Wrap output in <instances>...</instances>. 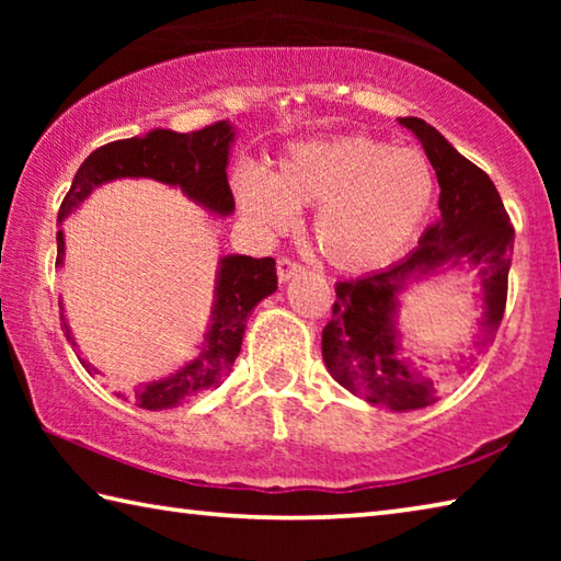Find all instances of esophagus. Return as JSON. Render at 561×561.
<instances>
[{
  "instance_id": "1",
  "label": "esophagus",
  "mask_w": 561,
  "mask_h": 561,
  "mask_svg": "<svg viewBox=\"0 0 561 561\" xmlns=\"http://www.w3.org/2000/svg\"><path fill=\"white\" fill-rule=\"evenodd\" d=\"M301 272H304L301 264H297V262H291V260H279L277 262V277H279L282 284H287L289 279L299 277Z\"/></svg>"
}]
</instances>
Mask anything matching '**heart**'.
Masks as SVG:
<instances>
[{"mask_svg":"<svg viewBox=\"0 0 561 561\" xmlns=\"http://www.w3.org/2000/svg\"><path fill=\"white\" fill-rule=\"evenodd\" d=\"M234 190L247 217L267 230H289L299 210L317 205L311 237L321 257L341 272H371L423 232L438 178L423 150L339 136L291 146L272 175L244 170Z\"/></svg>","mask_w":561,"mask_h":561,"instance_id":"heart-1","label":"heart"}]
</instances>
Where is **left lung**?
Returning a JSON list of instances; mask_svg holds the SVG:
<instances>
[{
	"instance_id": "left-lung-1",
	"label": "left lung",
	"mask_w": 561,
	"mask_h": 561,
	"mask_svg": "<svg viewBox=\"0 0 561 561\" xmlns=\"http://www.w3.org/2000/svg\"><path fill=\"white\" fill-rule=\"evenodd\" d=\"M398 123L421 140L431 160L440 185V217L401 262L336 284L334 317L321 334V356L348 393L374 408L405 413L433 403L440 378L431 374L428 360L403 346L398 327L403 294L445 272H474L482 307L478 344L488 348L505 314L515 230L488 173L423 118L408 116Z\"/></svg>"
}]
</instances>
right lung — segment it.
Listing matches in <instances>:
<instances>
[{
	"instance_id": "add662e5",
	"label": "right lung",
	"mask_w": 561,
	"mask_h": 561,
	"mask_svg": "<svg viewBox=\"0 0 561 561\" xmlns=\"http://www.w3.org/2000/svg\"><path fill=\"white\" fill-rule=\"evenodd\" d=\"M234 138L237 128L232 123L220 121L195 133L153 128L146 136L113 140V144L93 150L81 163L79 173L73 175L69 195L61 203L59 232H56V267H64L66 254L64 220L89 201L93 190L113 183V180H158L163 185L183 190L187 201L201 205L207 215L230 217L234 213V197L230 183H227V165H230ZM274 291H277V267L272 257L254 260L247 254H222L215 272L210 321H207L197 354L170 376L130 386L118 396L146 411H163V408L183 405L195 396L220 386L230 376L234 358L240 354L247 319L254 307ZM59 307L66 341H71L76 356H79V344L66 321L61 301ZM79 360L91 376L101 374L87 358L79 356Z\"/></svg>"
}]
</instances>
